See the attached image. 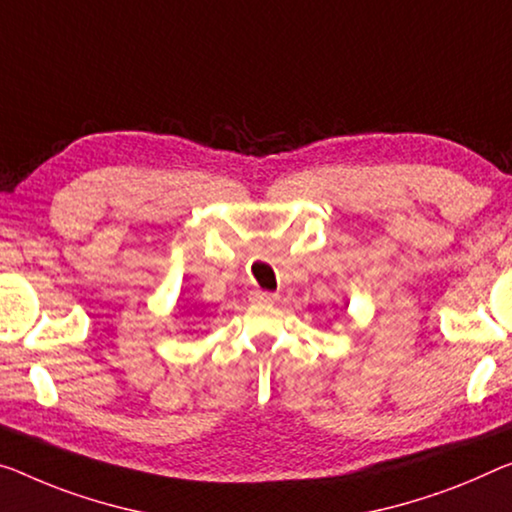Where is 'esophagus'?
Segmentation results:
<instances>
[{"mask_svg":"<svg viewBox=\"0 0 512 512\" xmlns=\"http://www.w3.org/2000/svg\"><path fill=\"white\" fill-rule=\"evenodd\" d=\"M277 293H267V290H261V288H256V290H251V302H274L277 300Z\"/></svg>","mask_w":512,"mask_h":512,"instance_id":"esophagus-1","label":"esophagus"}]
</instances>
